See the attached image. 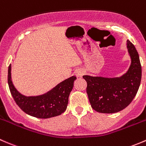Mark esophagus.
Listing matches in <instances>:
<instances>
[{
  "label": "esophagus",
  "instance_id": "obj_1",
  "mask_svg": "<svg viewBox=\"0 0 146 146\" xmlns=\"http://www.w3.org/2000/svg\"><path fill=\"white\" fill-rule=\"evenodd\" d=\"M76 76H78V77H81V76H83V74H84V71L83 70H77L76 71Z\"/></svg>",
  "mask_w": 146,
  "mask_h": 146
}]
</instances>
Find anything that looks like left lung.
<instances>
[{
  "label": "left lung",
  "mask_w": 146,
  "mask_h": 146,
  "mask_svg": "<svg viewBox=\"0 0 146 146\" xmlns=\"http://www.w3.org/2000/svg\"><path fill=\"white\" fill-rule=\"evenodd\" d=\"M127 46L131 62L127 73L120 77L108 78L84 75L91 106L100 113H115L131 103L140 86L141 65L139 53L130 40Z\"/></svg>",
  "instance_id": "obj_1"
}]
</instances>
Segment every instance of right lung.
<instances>
[{"label": "right lung", "mask_w": 146, "mask_h": 146, "mask_svg": "<svg viewBox=\"0 0 146 146\" xmlns=\"http://www.w3.org/2000/svg\"><path fill=\"white\" fill-rule=\"evenodd\" d=\"M75 79L76 76H71L43 95L26 96L21 94L14 86L11 79V64L8 67L7 82L15 103L25 113L40 119L58 116L66 110Z\"/></svg>", "instance_id": "add662e5"}]
</instances>
